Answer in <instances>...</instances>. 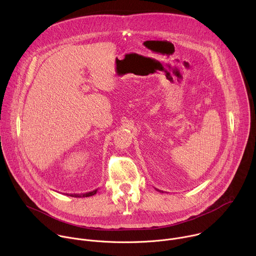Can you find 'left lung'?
Instances as JSON below:
<instances>
[{
  "mask_svg": "<svg viewBox=\"0 0 256 256\" xmlns=\"http://www.w3.org/2000/svg\"><path fill=\"white\" fill-rule=\"evenodd\" d=\"M158 190V192H161V190Z\"/></svg>",
  "mask_w": 256,
  "mask_h": 256,
  "instance_id": "obj_1",
  "label": "left lung"
}]
</instances>
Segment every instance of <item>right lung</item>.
I'll list each match as a JSON object with an SVG mask.
<instances>
[{
  "label": "right lung",
  "mask_w": 256,
  "mask_h": 256,
  "mask_svg": "<svg viewBox=\"0 0 256 256\" xmlns=\"http://www.w3.org/2000/svg\"><path fill=\"white\" fill-rule=\"evenodd\" d=\"M98 192V190H94L93 192H86V194H68L70 196H74V198H87V196H94L96 194V192Z\"/></svg>",
  "instance_id": "1"
}]
</instances>
